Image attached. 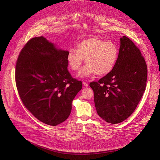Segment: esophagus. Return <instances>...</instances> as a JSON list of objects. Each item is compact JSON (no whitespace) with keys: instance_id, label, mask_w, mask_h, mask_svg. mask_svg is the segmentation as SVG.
Segmentation results:
<instances>
[{"instance_id":"obj_1","label":"esophagus","mask_w":160,"mask_h":160,"mask_svg":"<svg viewBox=\"0 0 160 160\" xmlns=\"http://www.w3.org/2000/svg\"><path fill=\"white\" fill-rule=\"evenodd\" d=\"M82 83H83V85L85 87H88V83L86 81H83Z\"/></svg>"}]
</instances>
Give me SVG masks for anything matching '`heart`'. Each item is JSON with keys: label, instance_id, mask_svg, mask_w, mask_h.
I'll return each instance as SVG.
<instances>
[{"label": "heart", "instance_id": "obj_1", "mask_svg": "<svg viewBox=\"0 0 160 160\" xmlns=\"http://www.w3.org/2000/svg\"><path fill=\"white\" fill-rule=\"evenodd\" d=\"M118 56L119 49L113 42L98 38H88L79 42L77 49L68 50L67 61L70 69L76 71L86 59L87 65L79 72L80 77L95 74L105 76L113 71Z\"/></svg>", "mask_w": 160, "mask_h": 160}]
</instances>
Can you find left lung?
I'll return each instance as SVG.
<instances>
[{
    "instance_id": "left-lung-1",
    "label": "left lung",
    "mask_w": 160,
    "mask_h": 160,
    "mask_svg": "<svg viewBox=\"0 0 160 160\" xmlns=\"http://www.w3.org/2000/svg\"><path fill=\"white\" fill-rule=\"evenodd\" d=\"M113 71L90 83L98 115L112 124L124 121L136 110L145 91L147 66L139 48L128 38L120 39Z\"/></svg>"
}]
</instances>
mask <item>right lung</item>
<instances>
[{
	"label": "right lung",
	"mask_w": 160,
	"mask_h": 160,
	"mask_svg": "<svg viewBox=\"0 0 160 160\" xmlns=\"http://www.w3.org/2000/svg\"><path fill=\"white\" fill-rule=\"evenodd\" d=\"M67 52L43 36L33 38L16 63L15 83L22 102L36 118L50 126L68 118L72 100L82 88L67 70Z\"/></svg>",
	"instance_id": "1"
}]
</instances>
